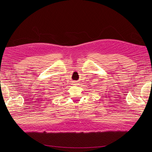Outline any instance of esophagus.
Masks as SVG:
<instances>
[{"label":"esophagus","mask_w":152,"mask_h":152,"mask_svg":"<svg viewBox=\"0 0 152 152\" xmlns=\"http://www.w3.org/2000/svg\"><path fill=\"white\" fill-rule=\"evenodd\" d=\"M75 84V85H76V84H77V83H75V84Z\"/></svg>","instance_id":"1"}]
</instances>
